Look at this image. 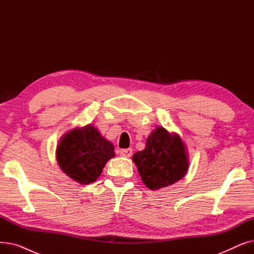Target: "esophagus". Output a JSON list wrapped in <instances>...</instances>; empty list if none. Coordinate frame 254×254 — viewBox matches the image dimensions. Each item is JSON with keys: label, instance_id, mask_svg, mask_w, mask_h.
<instances>
[{"label": "esophagus", "instance_id": "34e87169", "mask_svg": "<svg viewBox=\"0 0 254 254\" xmlns=\"http://www.w3.org/2000/svg\"><path fill=\"white\" fill-rule=\"evenodd\" d=\"M119 154L124 156V157H130L132 154V149L131 148H127V149H122L119 151Z\"/></svg>", "mask_w": 254, "mask_h": 254}]
</instances>
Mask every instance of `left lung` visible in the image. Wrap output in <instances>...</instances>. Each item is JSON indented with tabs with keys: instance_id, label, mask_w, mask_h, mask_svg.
<instances>
[{
	"instance_id": "obj_1",
	"label": "left lung",
	"mask_w": 254,
	"mask_h": 254,
	"mask_svg": "<svg viewBox=\"0 0 254 254\" xmlns=\"http://www.w3.org/2000/svg\"><path fill=\"white\" fill-rule=\"evenodd\" d=\"M144 184L150 190L166 188L184 177L189 159L179 136L157 127L146 141L145 149L132 155Z\"/></svg>"
}]
</instances>
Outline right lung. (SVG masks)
<instances>
[{"mask_svg": "<svg viewBox=\"0 0 254 254\" xmlns=\"http://www.w3.org/2000/svg\"><path fill=\"white\" fill-rule=\"evenodd\" d=\"M114 156L113 144L103 138L92 126L69 131L57 149V159L61 169L64 174L81 184L96 181L106 163Z\"/></svg>", "mask_w": 254, "mask_h": 254, "instance_id": "add662e5", "label": "right lung"}]
</instances>
